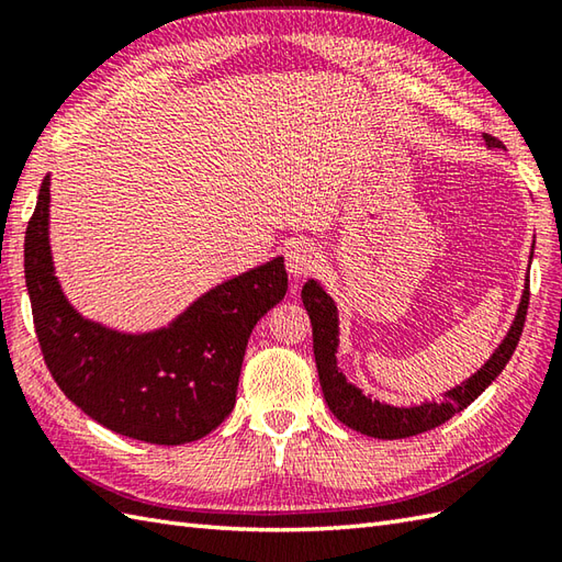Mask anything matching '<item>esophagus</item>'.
<instances>
[{"instance_id": "34e87169", "label": "esophagus", "mask_w": 562, "mask_h": 562, "mask_svg": "<svg viewBox=\"0 0 562 562\" xmlns=\"http://www.w3.org/2000/svg\"><path fill=\"white\" fill-rule=\"evenodd\" d=\"M284 266H288V272L294 274V278H308V274L318 270L321 256L312 244L300 241L288 248V254H284Z\"/></svg>"}]
</instances>
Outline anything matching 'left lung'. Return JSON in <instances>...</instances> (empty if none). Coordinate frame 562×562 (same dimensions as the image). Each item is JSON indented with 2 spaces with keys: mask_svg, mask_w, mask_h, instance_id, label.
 I'll use <instances>...</instances> for the list:
<instances>
[{
  "mask_svg": "<svg viewBox=\"0 0 562 562\" xmlns=\"http://www.w3.org/2000/svg\"><path fill=\"white\" fill-rule=\"evenodd\" d=\"M483 137L491 147H505L497 137H491V135H483ZM302 302L308 318H312L316 369H318L321 389H324L330 413L336 415L342 425H348L362 435L376 437V439H403V437L427 432V429L447 423L449 417L461 413L463 408H469V405L479 398L499 374H503L509 357L517 350V342L524 330V321H527L529 288L524 290L517 318L515 324H512L507 338L495 350L491 360L485 362L481 372H475L469 381H463L461 386L445 393V403H423V405H413V408H393V405L372 401L367 398L360 389L348 384V379L338 372V364H336V350H338L336 304L330 302V296L321 290L314 280H308L304 284Z\"/></svg>",
  "mask_w": 562,
  "mask_h": 562,
  "instance_id": "obj_1",
  "label": "left lung"
}]
</instances>
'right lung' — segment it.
<instances>
[{"label":"right lung","instance_id":"right-lung-1","mask_svg":"<svg viewBox=\"0 0 562 562\" xmlns=\"http://www.w3.org/2000/svg\"><path fill=\"white\" fill-rule=\"evenodd\" d=\"M47 205L50 176L26 226L23 266L35 338L55 384L117 435L164 447L210 435L236 403L250 330L288 292L284 260L220 284L171 328L121 336L65 302L47 246Z\"/></svg>","mask_w":562,"mask_h":562}]
</instances>
